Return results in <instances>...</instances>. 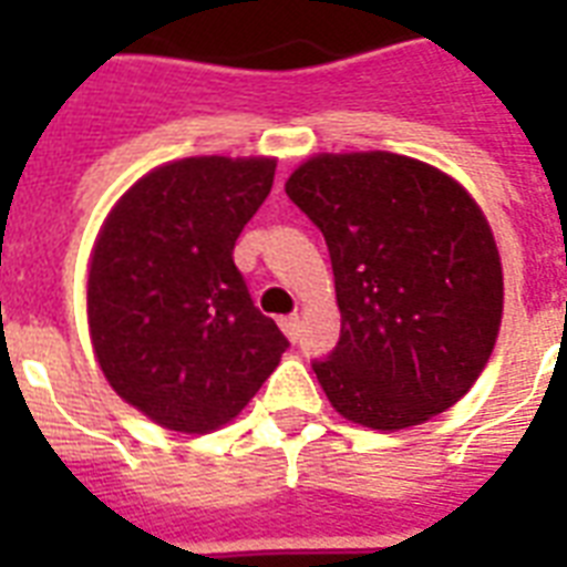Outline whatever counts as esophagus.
<instances>
[{
  "instance_id": "34e87169",
  "label": "esophagus",
  "mask_w": 567,
  "mask_h": 567,
  "mask_svg": "<svg viewBox=\"0 0 567 567\" xmlns=\"http://www.w3.org/2000/svg\"><path fill=\"white\" fill-rule=\"evenodd\" d=\"M279 327H282V332L288 336V341H297V338H300V318H297V315L279 320Z\"/></svg>"
}]
</instances>
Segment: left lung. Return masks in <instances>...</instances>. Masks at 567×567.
I'll list each match as a JSON object with an SVG mask.
<instances>
[{
    "label": "left lung",
    "mask_w": 567,
    "mask_h": 567,
    "mask_svg": "<svg viewBox=\"0 0 567 567\" xmlns=\"http://www.w3.org/2000/svg\"><path fill=\"white\" fill-rule=\"evenodd\" d=\"M285 194L323 231L341 341L315 373L341 417L396 432L458 403L492 359L503 267L483 208L439 167L318 153Z\"/></svg>",
    "instance_id": "8db88e82"
}]
</instances>
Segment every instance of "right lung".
<instances>
[{
  "label": "right lung",
  "instance_id": "obj_1",
  "mask_svg": "<svg viewBox=\"0 0 567 567\" xmlns=\"http://www.w3.org/2000/svg\"><path fill=\"white\" fill-rule=\"evenodd\" d=\"M276 158L194 155L120 196L87 261V332L120 400L173 432L235 421L288 350L231 261Z\"/></svg>",
  "mask_w": 567,
  "mask_h": 567
}]
</instances>
